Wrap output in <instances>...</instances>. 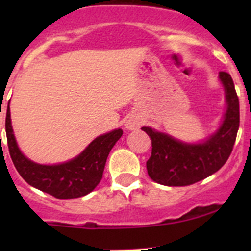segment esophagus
<instances>
[{"label":"esophagus","instance_id":"34e87169","mask_svg":"<svg viewBox=\"0 0 251 251\" xmlns=\"http://www.w3.org/2000/svg\"><path fill=\"white\" fill-rule=\"evenodd\" d=\"M142 125V119L137 115H130L125 121V127L127 130H136Z\"/></svg>","mask_w":251,"mask_h":251}]
</instances>
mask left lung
Wrapping results in <instances>:
<instances>
[{
  "instance_id": "8db88e82",
  "label": "left lung",
  "mask_w": 251,
  "mask_h": 251,
  "mask_svg": "<svg viewBox=\"0 0 251 251\" xmlns=\"http://www.w3.org/2000/svg\"><path fill=\"white\" fill-rule=\"evenodd\" d=\"M219 78L225 90L226 111L217 130L204 141L187 143L148 126L142 127L151 140L147 171L154 182L189 186L219 171L231 155L239 128V100L231 75L220 72Z\"/></svg>"
}]
</instances>
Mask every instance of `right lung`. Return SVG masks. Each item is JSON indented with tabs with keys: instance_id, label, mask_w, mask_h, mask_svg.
Returning <instances> with one entry per match:
<instances>
[{
	"instance_id": "add662e5",
	"label": "right lung",
	"mask_w": 251,
	"mask_h": 251,
	"mask_svg": "<svg viewBox=\"0 0 251 251\" xmlns=\"http://www.w3.org/2000/svg\"><path fill=\"white\" fill-rule=\"evenodd\" d=\"M6 135L12 161L30 186L58 199H73L91 193L98 186L108 155L123 136V130L116 128L98 136L75 158L53 165L37 164L22 153L12 127L9 104L6 113Z\"/></svg>"
}]
</instances>
